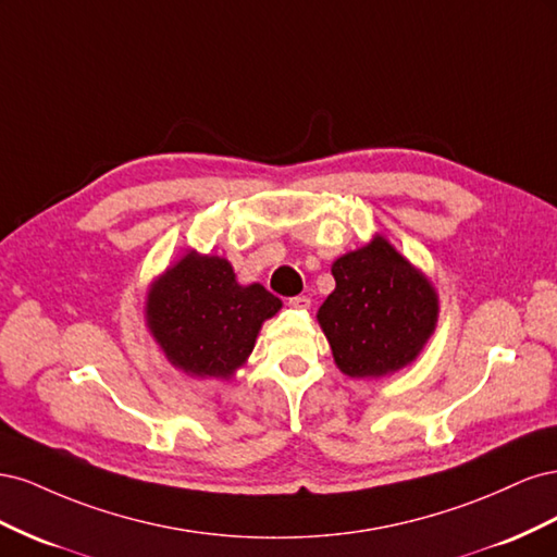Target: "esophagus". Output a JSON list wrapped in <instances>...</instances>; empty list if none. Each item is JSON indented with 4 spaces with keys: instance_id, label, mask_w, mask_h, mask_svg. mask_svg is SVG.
I'll use <instances>...</instances> for the list:
<instances>
[{
    "instance_id": "34e87169",
    "label": "esophagus",
    "mask_w": 557,
    "mask_h": 557,
    "mask_svg": "<svg viewBox=\"0 0 557 557\" xmlns=\"http://www.w3.org/2000/svg\"><path fill=\"white\" fill-rule=\"evenodd\" d=\"M288 305H290L293 309H299V311H307V309L311 307V299H309L307 295H297V297H290V299H288Z\"/></svg>"
}]
</instances>
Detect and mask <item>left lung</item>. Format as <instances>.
<instances>
[{
  "label": "left lung",
  "mask_w": 557,
  "mask_h": 557,
  "mask_svg": "<svg viewBox=\"0 0 557 557\" xmlns=\"http://www.w3.org/2000/svg\"><path fill=\"white\" fill-rule=\"evenodd\" d=\"M334 290L315 318L334 364L383 379L418 360L440 320V293L383 234L332 262Z\"/></svg>",
  "instance_id": "8db88e82"
}]
</instances>
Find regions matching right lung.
Returning <instances> with one entry per match:
<instances>
[{"instance_id":"obj_1","label":"right lung","mask_w":557,"mask_h":557,"mask_svg":"<svg viewBox=\"0 0 557 557\" xmlns=\"http://www.w3.org/2000/svg\"><path fill=\"white\" fill-rule=\"evenodd\" d=\"M283 301L260 283H239L230 260L185 248L150 281L144 318L153 342L178 372L230 381L248 362L264 320Z\"/></svg>"}]
</instances>
